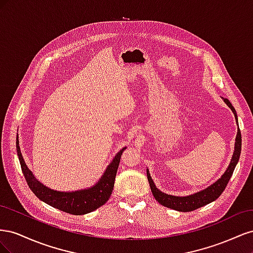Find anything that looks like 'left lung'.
Wrapping results in <instances>:
<instances>
[{"label":"left lung","instance_id":"left-lung-1","mask_svg":"<svg viewBox=\"0 0 253 253\" xmlns=\"http://www.w3.org/2000/svg\"><path fill=\"white\" fill-rule=\"evenodd\" d=\"M225 103L231 109V111L234 114V117L236 119V124H237V115L235 112V109L232 106L231 102L228 100L227 98H223ZM239 126V124H237ZM241 150H242V135L240 127L237 129V134H236V138H235V145H234V153L232 159L230 162V165H229L228 169L226 172L221 175V177L217 179L215 182H213L211 186H209L207 189L200 191V192L194 193L192 195H188V196H173L166 194L162 191L158 190L156 186L154 185V181H153L150 172L147 169V176H148V180L150 183V188L153 193V196L155 197V200L165 207H168V208L173 209V210H177L180 212H189V211H193L195 209L201 208V207L208 205L212 203L213 201L217 200V198L220 196V194L224 192V190L226 189L229 180H230L231 176L233 174V171L235 169V167L239 163L240 155H241Z\"/></svg>","mask_w":253,"mask_h":253}]
</instances>
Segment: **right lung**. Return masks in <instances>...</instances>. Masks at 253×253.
I'll list each match as a JSON object with an SVG mask.
<instances>
[{
	"mask_svg": "<svg viewBox=\"0 0 253 253\" xmlns=\"http://www.w3.org/2000/svg\"><path fill=\"white\" fill-rule=\"evenodd\" d=\"M16 143L21 169L30 190L44 203L61 211L74 214V215H82V214L89 213L109 201L114 189L115 177H116L122 152L126 150V148H124L117 153L116 156L113 158L112 163L106 168L102 177L99 179L95 186L88 189L74 191V192H61V191L51 190L42 185L39 180H37L32 171L27 168L24 159H23L18 137Z\"/></svg>",
	"mask_w": 253,
	"mask_h": 253,
	"instance_id": "1",
	"label": "right lung"
}]
</instances>
